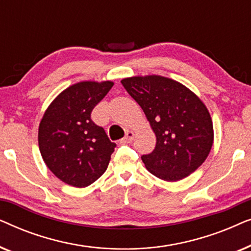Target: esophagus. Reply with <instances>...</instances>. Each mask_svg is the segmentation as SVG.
<instances>
[{
  "label": "esophagus",
  "instance_id": "34e87169",
  "mask_svg": "<svg viewBox=\"0 0 251 251\" xmlns=\"http://www.w3.org/2000/svg\"><path fill=\"white\" fill-rule=\"evenodd\" d=\"M133 137H135V133H133L132 131H126L125 138H122L121 140H120V144H121V145L130 144L133 140Z\"/></svg>",
  "mask_w": 251,
  "mask_h": 251
}]
</instances>
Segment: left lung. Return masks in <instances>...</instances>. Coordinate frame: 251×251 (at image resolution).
Listing matches in <instances>:
<instances>
[{"mask_svg":"<svg viewBox=\"0 0 251 251\" xmlns=\"http://www.w3.org/2000/svg\"><path fill=\"white\" fill-rule=\"evenodd\" d=\"M121 83L156 136L155 149L142 156L146 169L166 181L190 176L204 162L214 143L205 105L184 84L160 75L126 77Z\"/></svg>","mask_w":251,"mask_h":251,"instance_id":"left-lung-1","label":"left lung"}]
</instances>
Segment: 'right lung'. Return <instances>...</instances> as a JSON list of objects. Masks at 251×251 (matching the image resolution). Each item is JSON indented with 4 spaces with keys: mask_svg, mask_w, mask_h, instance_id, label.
<instances>
[{
    "mask_svg": "<svg viewBox=\"0 0 251 251\" xmlns=\"http://www.w3.org/2000/svg\"><path fill=\"white\" fill-rule=\"evenodd\" d=\"M112 81H82L61 91L44 112L39 147L54 176L74 187H87L107 169L115 143L91 120L95 106L113 87Z\"/></svg>",
    "mask_w": 251,
    "mask_h": 251,
    "instance_id": "add662e5",
    "label": "right lung"
}]
</instances>
